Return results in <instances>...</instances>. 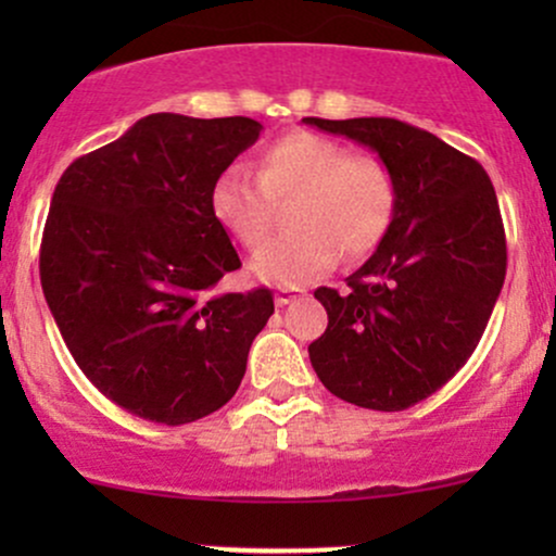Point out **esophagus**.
<instances>
[{"label": "esophagus", "instance_id": "obj_1", "mask_svg": "<svg viewBox=\"0 0 556 556\" xmlns=\"http://www.w3.org/2000/svg\"><path fill=\"white\" fill-rule=\"evenodd\" d=\"M298 298H303V290H298V287H285V290H279L277 295H274L279 308H282V305H290L292 300H298Z\"/></svg>", "mask_w": 556, "mask_h": 556}]
</instances>
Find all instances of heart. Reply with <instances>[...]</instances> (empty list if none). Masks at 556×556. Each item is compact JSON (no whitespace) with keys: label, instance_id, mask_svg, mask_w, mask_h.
Instances as JSON below:
<instances>
[{"label":"heart","instance_id":"obj_1","mask_svg":"<svg viewBox=\"0 0 556 556\" xmlns=\"http://www.w3.org/2000/svg\"><path fill=\"white\" fill-rule=\"evenodd\" d=\"M298 235L277 240L251 261L266 285L311 282L337 261H361L384 240L394 216V180L376 156L355 154L340 140L295 130L261 154L258 177L227 167L212 185V214L240 245L256 248L274 229V201H295Z\"/></svg>","mask_w":556,"mask_h":556}]
</instances>
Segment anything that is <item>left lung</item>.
Returning <instances> with one entry per match:
<instances>
[{"label": "left lung", "instance_id": "left-lung-1", "mask_svg": "<svg viewBox=\"0 0 556 556\" xmlns=\"http://www.w3.org/2000/svg\"><path fill=\"white\" fill-rule=\"evenodd\" d=\"M305 125L368 146L394 180L384 240L348 290L318 287L327 331L308 344L321 384L368 410H405L473 355L507 274L494 185L476 159L392 117Z\"/></svg>", "mask_w": 556, "mask_h": 556}]
</instances>
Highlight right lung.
Here are the masks:
<instances>
[{
	"mask_svg": "<svg viewBox=\"0 0 556 556\" xmlns=\"http://www.w3.org/2000/svg\"><path fill=\"white\" fill-rule=\"evenodd\" d=\"M258 132L251 117L149 114L56 182L43 298L80 371L132 416L182 426L227 405L274 314L266 287L214 292L240 256L208 195Z\"/></svg>",
	"mask_w": 556,
	"mask_h": 556,
	"instance_id": "obj_1",
	"label": "right lung"
}]
</instances>
